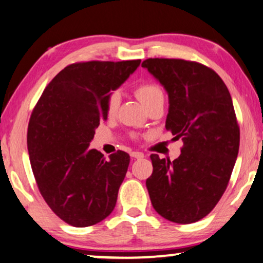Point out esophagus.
I'll return each instance as SVG.
<instances>
[{
    "mask_svg": "<svg viewBox=\"0 0 263 263\" xmlns=\"http://www.w3.org/2000/svg\"><path fill=\"white\" fill-rule=\"evenodd\" d=\"M131 156L133 158H143L144 157V154L143 153H139V151H133V153H131Z\"/></svg>",
    "mask_w": 263,
    "mask_h": 263,
    "instance_id": "34e87169",
    "label": "esophagus"
}]
</instances>
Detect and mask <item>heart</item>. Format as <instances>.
Masks as SVG:
<instances>
[{
  "label": "heart",
  "instance_id": "obj_1",
  "mask_svg": "<svg viewBox=\"0 0 263 263\" xmlns=\"http://www.w3.org/2000/svg\"><path fill=\"white\" fill-rule=\"evenodd\" d=\"M135 94L137 98L140 100V102L144 106L149 107L151 103L158 101V100H163V90L160 84L155 82H144L138 84L135 88ZM120 102V95L117 91L110 93L106 99V113L107 116L112 117L117 113L118 107Z\"/></svg>",
  "mask_w": 263,
  "mask_h": 263
}]
</instances>
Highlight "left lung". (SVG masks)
<instances>
[{"label": "left lung", "mask_w": 263, "mask_h": 263, "mask_svg": "<svg viewBox=\"0 0 263 263\" xmlns=\"http://www.w3.org/2000/svg\"><path fill=\"white\" fill-rule=\"evenodd\" d=\"M169 96L165 128L183 145L176 160L150 156L146 180L151 204L162 217L191 224L220 200L239 149V126L231 95L219 75L201 63L149 58L142 63Z\"/></svg>", "instance_id": "8db88e82"}]
</instances>
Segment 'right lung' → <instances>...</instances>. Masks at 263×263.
<instances>
[{"instance_id": "1", "label": "right lung", "mask_w": 263, "mask_h": 263, "mask_svg": "<svg viewBox=\"0 0 263 263\" xmlns=\"http://www.w3.org/2000/svg\"><path fill=\"white\" fill-rule=\"evenodd\" d=\"M139 64L140 59L73 63L53 77L33 108L27 130L33 175L44 200L66 224L90 227L116 207L130 155L118 150L106 158L88 146L107 120L109 91Z\"/></svg>"}]
</instances>
